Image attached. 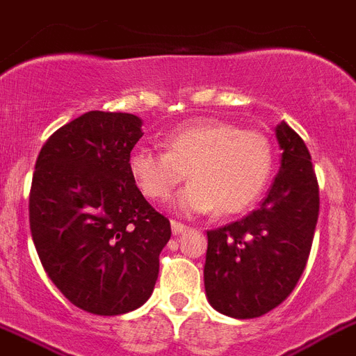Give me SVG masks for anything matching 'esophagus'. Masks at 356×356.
<instances>
[{
	"mask_svg": "<svg viewBox=\"0 0 356 356\" xmlns=\"http://www.w3.org/2000/svg\"><path fill=\"white\" fill-rule=\"evenodd\" d=\"M186 225L184 223H179V221H172V232L175 234V236H179V234H183L184 230H186Z\"/></svg>",
	"mask_w": 356,
	"mask_h": 356,
	"instance_id": "obj_1",
	"label": "esophagus"
}]
</instances>
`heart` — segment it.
Here are the masks:
<instances>
[{
	"label": "heart",
	"instance_id": "obj_1",
	"mask_svg": "<svg viewBox=\"0 0 356 356\" xmlns=\"http://www.w3.org/2000/svg\"><path fill=\"white\" fill-rule=\"evenodd\" d=\"M164 153L137 148L129 155L133 183L148 199L170 197L183 183H192L173 199L181 213L225 216L245 212L267 188L274 166L273 144L263 133L239 129L225 120L184 124L164 137Z\"/></svg>",
	"mask_w": 356,
	"mask_h": 356
}]
</instances>
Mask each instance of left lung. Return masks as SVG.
<instances>
[{"label": "left lung", "instance_id": "8db88e82", "mask_svg": "<svg viewBox=\"0 0 356 356\" xmlns=\"http://www.w3.org/2000/svg\"><path fill=\"white\" fill-rule=\"evenodd\" d=\"M280 172L258 210L208 230L204 291L216 311L258 318L296 287L307 263L320 197L311 153L285 122L276 126Z\"/></svg>", "mask_w": 356, "mask_h": 356}]
</instances>
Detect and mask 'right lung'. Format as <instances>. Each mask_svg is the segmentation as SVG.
<instances>
[{
	"label": "right lung",
	"instance_id": "add662e5",
	"mask_svg": "<svg viewBox=\"0 0 356 356\" xmlns=\"http://www.w3.org/2000/svg\"><path fill=\"white\" fill-rule=\"evenodd\" d=\"M143 120L89 111L54 131L38 155L29 197L34 247L60 293L88 313H129L152 296L170 221L128 170Z\"/></svg>",
	"mask_w": 356,
	"mask_h": 356
}]
</instances>
